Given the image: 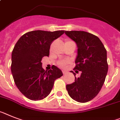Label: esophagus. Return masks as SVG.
<instances>
[{"label": "esophagus", "instance_id": "obj_1", "mask_svg": "<svg viewBox=\"0 0 120 120\" xmlns=\"http://www.w3.org/2000/svg\"><path fill=\"white\" fill-rule=\"evenodd\" d=\"M62 72H63V74H64V75H65V74H66V73H67V72H66V71H63Z\"/></svg>", "mask_w": 120, "mask_h": 120}]
</instances>
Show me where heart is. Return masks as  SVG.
Segmentation results:
<instances>
[{"label": "heart", "instance_id": "heart-1", "mask_svg": "<svg viewBox=\"0 0 120 120\" xmlns=\"http://www.w3.org/2000/svg\"><path fill=\"white\" fill-rule=\"evenodd\" d=\"M68 41H71V40H66V42H68ZM66 64V63L65 62H60L58 63V65H59V66H61V67H64V66H65Z\"/></svg>", "mask_w": 120, "mask_h": 120}]
</instances>
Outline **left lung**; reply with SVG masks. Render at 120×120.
<instances>
[{
	"instance_id": "8db88e82",
	"label": "left lung",
	"mask_w": 120,
	"mask_h": 120,
	"mask_svg": "<svg viewBox=\"0 0 120 120\" xmlns=\"http://www.w3.org/2000/svg\"><path fill=\"white\" fill-rule=\"evenodd\" d=\"M77 46V56L74 69L81 71L80 77L66 85L70 97L79 102H86L97 95L102 88L107 71V51L99 38L84 31H65ZM75 71L77 73L79 72Z\"/></svg>"
}]
</instances>
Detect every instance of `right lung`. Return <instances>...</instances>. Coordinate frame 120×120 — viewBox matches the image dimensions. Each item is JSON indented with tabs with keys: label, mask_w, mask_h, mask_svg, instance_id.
<instances>
[{
	"label": "right lung",
	"mask_w": 120,
	"mask_h": 120,
	"mask_svg": "<svg viewBox=\"0 0 120 120\" xmlns=\"http://www.w3.org/2000/svg\"><path fill=\"white\" fill-rule=\"evenodd\" d=\"M65 33V30L29 32L19 39L11 54V71L15 83L24 96L39 101L48 96L54 82L63 75L54 66L45 71L42 68L43 57L49 55L52 43Z\"/></svg>",
	"instance_id": "obj_1"
}]
</instances>
